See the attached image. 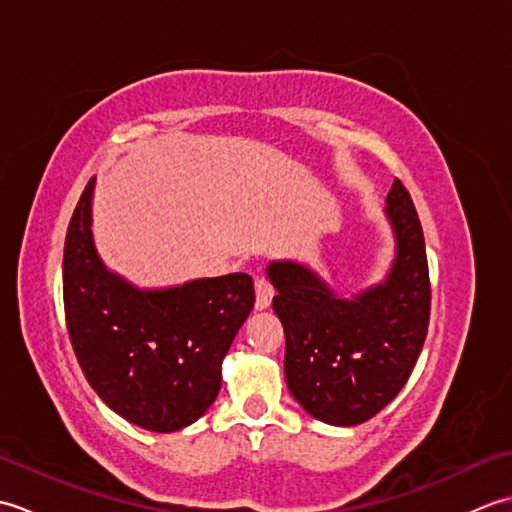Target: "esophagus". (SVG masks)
Here are the masks:
<instances>
[{
  "label": "esophagus",
  "mask_w": 512,
  "mask_h": 512,
  "mask_svg": "<svg viewBox=\"0 0 512 512\" xmlns=\"http://www.w3.org/2000/svg\"><path fill=\"white\" fill-rule=\"evenodd\" d=\"M255 292H257V299H255V308L257 310H264L270 306V301H273V284H270L266 275H257L255 277Z\"/></svg>",
  "instance_id": "esophagus-1"
}]
</instances>
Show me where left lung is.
Wrapping results in <instances>:
<instances>
[{
  "mask_svg": "<svg viewBox=\"0 0 512 512\" xmlns=\"http://www.w3.org/2000/svg\"><path fill=\"white\" fill-rule=\"evenodd\" d=\"M396 233L389 277L339 299L306 266L275 262L273 308L286 334V383L310 416L336 427L361 424L389 405L411 376L427 339L431 284L424 235L398 178L387 195Z\"/></svg>",
  "mask_w": 512,
  "mask_h": 512,
  "instance_id": "left-lung-1",
  "label": "left lung"
}]
</instances>
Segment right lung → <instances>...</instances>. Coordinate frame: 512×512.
Listing matches in <instances>:
<instances>
[{
    "mask_svg": "<svg viewBox=\"0 0 512 512\" xmlns=\"http://www.w3.org/2000/svg\"><path fill=\"white\" fill-rule=\"evenodd\" d=\"M94 178L63 246V308L85 378L138 427L171 433L213 405L222 358L255 306L253 279L233 273L169 290H138L103 266L92 242Z\"/></svg>",
    "mask_w": 512,
    "mask_h": 512,
    "instance_id": "add662e5",
    "label": "right lung"
}]
</instances>
